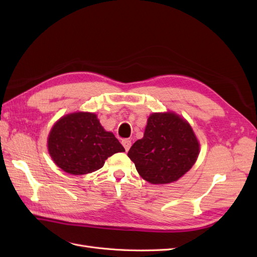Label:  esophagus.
Listing matches in <instances>:
<instances>
[{
  "label": "esophagus",
  "instance_id": "1",
  "mask_svg": "<svg viewBox=\"0 0 257 257\" xmlns=\"http://www.w3.org/2000/svg\"><path fill=\"white\" fill-rule=\"evenodd\" d=\"M122 145L124 147V149H125V151H128L131 146H132V142L130 141V139H123Z\"/></svg>",
  "mask_w": 257,
  "mask_h": 257
}]
</instances>
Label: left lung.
Returning <instances> with one entry per match:
<instances>
[{"label":"left lung","instance_id":"8db88e82","mask_svg":"<svg viewBox=\"0 0 257 257\" xmlns=\"http://www.w3.org/2000/svg\"><path fill=\"white\" fill-rule=\"evenodd\" d=\"M199 144L190 124L174 112L153 113L142 139L131 147L128 158L146 181H177L196 162Z\"/></svg>","mask_w":257,"mask_h":257}]
</instances>
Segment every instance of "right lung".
Segmentation results:
<instances>
[{"instance_id":"add662e5","label":"right lung","mask_w":257,"mask_h":257,"mask_svg":"<svg viewBox=\"0 0 257 257\" xmlns=\"http://www.w3.org/2000/svg\"><path fill=\"white\" fill-rule=\"evenodd\" d=\"M48 150L53 162L72 175L91 174L102 168L112 154L125 151L91 112H75L61 118L49 134Z\"/></svg>"}]
</instances>
